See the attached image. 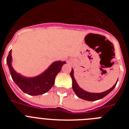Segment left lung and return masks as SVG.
<instances>
[{"label":"left lung","instance_id":"8db88e82","mask_svg":"<svg viewBox=\"0 0 129 129\" xmlns=\"http://www.w3.org/2000/svg\"><path fill=\"white\" fill-rule=\"evenodd\" d=\"M70 76H71L72 79L73 90L74 91V92L76 93L77 96L79 97V98L83 99V100H87V101H96V100L102 99L105 96L108 95L114 88L116 84H117V82H118V81H117V82L115 83V85L111 88H110L108 90L105 91V92H101V93H90V92H88L84 90H83L79 86L76 79H74V70H73L72 68V71L70 72Z\"/></svg>","mask_w":129,"mask_h":129}]
</instances>
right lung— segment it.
<instances>
[{"label": "right lung", "mask_w": 129, "mask_h": 129, "mask_svg": "<svg viewBox=\"0 0 129 129\" xmlns=\"http://www.w3.org/2000/svg\"><path fill=\"white\" fill-rule=\"evenodd\" d=\"M11 50H10L6 62L11 77L22 92L31 95H41L47 92L53 86L55 78L61 71L62 65L66 63L65 61H55L39 76L34 77H25L15 71L11 66Z\"/></svg>", "instance_id": "right-lung-1"}]
</instances>
